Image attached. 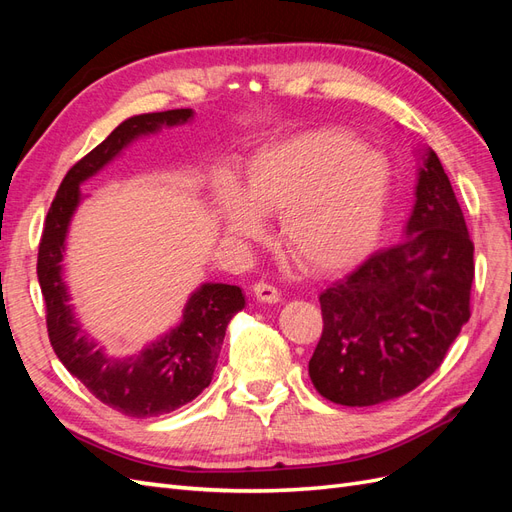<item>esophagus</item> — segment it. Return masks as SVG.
I'll use <instances>...</instances> for the list:
<instances>
[{
  "label": "esophagus",
  "instance_id": "1",
  "mask_svg": "<svg viewBox=\"0 0 512 512\" xmlns=\"http://www.w3.org/2000/svg\"><path fill=\"white\" fill-rule=\"evenodd\" d=\"M252 292H254V297L262 303H277V301H280V290H277L271 284H267V282H256Z\"/></svg>",
  "mask_w": 512,
  "mask_h": 512
}]
</instances>
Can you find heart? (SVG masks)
Masks as SVG:
<instances>
[{
  "instance_id": "heart-1",
  "label": "heart",
  "mask_w": 512,
  "mask_h": 512,
  "mask_svg": "<svg viewBox=\"0 0 512 512\" xmlns=\"http://www.w3.org/2000/svg\"><path fill=\"white\" fill-rule=\"evenodd\" d=\"M391 170L380 151L352 136L314 130L258 149L241 188L218 185V207L230 237L252 241L262 215H280V237L299 267L339 273L359 265L382 237Z\"/></svg>"
}]
</instances>
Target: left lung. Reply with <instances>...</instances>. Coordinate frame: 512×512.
<instances>
[{
	"label": "left lung",
	"instance_id": "left-lung-1",
	"mask_svg": "<svg viewBox=\"0 0 512 512\" xmlns=\"http://www.w3.org/2000/svg\"><path fill=\"white\" fill-rule=\"evenodd\" d=\"M406 237L320 294L324 329L309 359L316 391L376 406L423 384L470 320L474 243L436 151H423Z\"/></svg>",
	"mask_w": 512,
	"mask_h": 512
}]
</instances>
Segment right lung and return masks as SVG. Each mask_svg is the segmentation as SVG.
<instances>
[{
	"instance_id": "add662e5",
	"label": "right lung",
	"mask_w": 512,
	"mask_h": 512,
	"mask_svg": "<svg viewBox=\"0 0 512 512\" xmlns=\"http://www.w3.org/2000/svg\"><path fill=\"white\" fill-rule=\"evenodd\" d=\"M192 117V108H175L134 115L119 123L96 149L68 170L46 215L38 247V282L46 303V329L57 359L102 404L134 418L168 414L207 389L228 322L245 307L243 292L230 284H203L190 294L175 329L138 354L117 359L108 356L76 320L68 286L61 277V260L70 220L83 198L81 183L113 162L136 138L183 126Z\"/></svg>"
}]
</instances>
